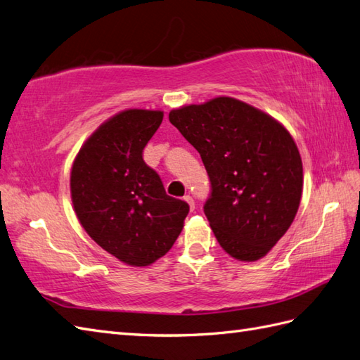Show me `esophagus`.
I'll list each match as a JSON object with an SVG mask.
<instances>
[{
  "mask_svg": "<svg viewBox=\"0 0 360 360\" xmlns=\"http://www.w3.org/2000/svg\"><path fill=\"white\" fill-rule=\"evenodd\" d=\"M184 200H186V202L190 205V210H195V200H193V198H191L190 195H187V196H184Z\"/></svg>",
  "mask_w": 360,
  "mask_h": 360,
  "instance_id": "1",
  "label": "esophagus"
}]
</instances>
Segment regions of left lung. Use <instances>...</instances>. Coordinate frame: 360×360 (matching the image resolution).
<instances>
[{"mask_svg": "<svg viewBox=\"0 0 360 360\" xmlns=\"http://www.w3.org/2000/svg\"><path fill=\"white\" fill-rule=\"evenodd\" d=\"M169 120L202 158L212 182L204 213L219 245L239 261L264 257L302 196L295 139L270 115L230 96L174 108Z\"/></svg>", "mask_w": 360, "mask_h": 360, "instance_id": "8db88e82", "label": "left lung"}]
</instances>
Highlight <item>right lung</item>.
<instances>
[{"label":"right lung","mask_w":360,"mask_h":360,"mask_svg":"<svg viewBox=\"0 0 360 360\" xmlns=\"http://www.w3.org/2000/svg\"><path fill=\"white\" fill-rule=\"evenodd\" d=\"M164 118L161 110L129 108L91 133L75 158L70 193L87 235L121 262L147 266L173 247L188 204L165 193L142 160Z\"/></svg>","instance_id":"add662e5"}]
</instances>
